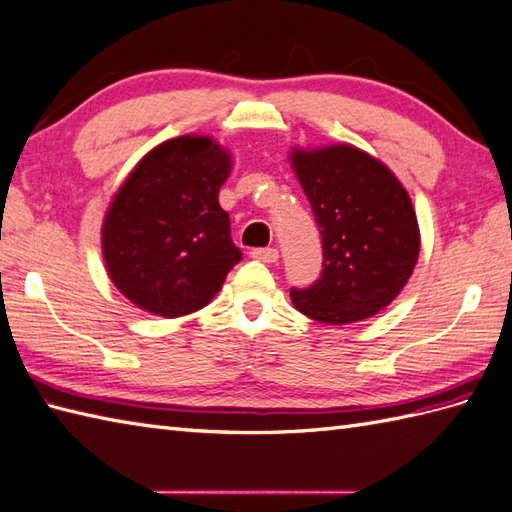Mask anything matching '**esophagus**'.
Segmentation results:
<instances>
[{"label": "esophagus", "instance_id": "1", "mask_svg": "<svg viewBox=\"0 0 512 512\" xmlns=\"http://www.w3.org/2000/svg\"><path fill=\"white\" fill-rule=\"evenodd\" d=\"M251 257L264 261V264H275V261H279V251L277 248H253Z\"/></svg>", "mask_w": 512, "mask_h": 512}]
</instances>
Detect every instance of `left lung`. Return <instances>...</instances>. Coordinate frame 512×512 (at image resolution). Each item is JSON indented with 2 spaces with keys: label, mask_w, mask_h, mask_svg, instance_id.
<instances>
[{
  "label": "left lung",
  "mask_w": 512,
  "mask_h": 512,
  "mask_svg": "<svg viewBox=\"0 0 512 512\" xmlns=\"http://www.w3.org/2000/svg\"><path fill=\"white\" fill-rule=\"evenodd\" d=\"M290 163L323 237V275L310 288L290 290L294 307L325 325L382 312L406 288L421 251L406 187L351 144L292 148Z\"/></svg>",
  "instance_id": "obj_1"
}]
</instances>
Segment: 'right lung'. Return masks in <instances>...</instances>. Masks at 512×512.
<instances>
[{
    "label": "right lung",
    "instance_id": "add662e5",
    "mask_svg": "<svg viewBox=\"0 0 512 512\" xmlns=\"http://www.w3.org/2000/svg\"><path fill=\"white\" fill-rule=\"evenodd\" d=\"M231 168L213 137L181 135L152 148L115 192L102 222L104 268L139 310L198 312L242 259L218 202Z\"/></svg>",
    "mask_w": 512,
    "mask_h": 512
}]
</instances>
